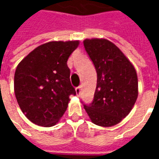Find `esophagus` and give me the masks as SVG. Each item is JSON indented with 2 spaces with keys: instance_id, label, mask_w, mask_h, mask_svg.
Returning a JSON list of instances; mask_svg holds the SVG:
<instances>
[{
  "instance_id": "obj_1",
  "label": "esophagus",
  "mask_w": 159,
  "mask_h": 159,
  "mask_svg": "<svg viewBox=\"0 0 159 159\" xmlns=\"http://www.w3.org/2000/svg\"><path fill=\"white\" fill-rule=\"evenodd\" d=\"M76 95H80V93H81V87H77V88H76Z\"/></svg>"
}]
</instances>
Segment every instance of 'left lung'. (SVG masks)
I'll return each mask as SVG.
<instances>
[{
    "label": "left lung",
    "mask_w": 159,
    "mask_h": 159,
    "mask_svg": "<svg viewBox=\"0 0 159 159\" xmlns=\"http://www.w3.org/2000/svg\"><path fill=\"white\" fill-rule=\"evenodd\" d=\"M83 45L97 72L93 102L84 105V109L94 124L114 126L129 115L136 101V70L123 52L108 40L85 39Z\"/></svg>",
    "instance_id": "obj_1"
}]
</instances>
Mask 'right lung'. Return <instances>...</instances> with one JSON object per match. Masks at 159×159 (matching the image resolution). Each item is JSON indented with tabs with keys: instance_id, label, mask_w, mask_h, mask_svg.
I'll return each mask as SVG.
<instances>
[{
	"instance_id": "obj_1",
	"label": "right lung",
	"mask_w": 159,
	"mask_h": 159,
	"mask_svg": "<svg viewBox=\"0 0 159 159\" xmlns=\"http://www.w3.org/2000/svg\"><path fill=\"white\" fill-rule=\"evenodd\" d=\"M79 41L49 42L21 60L14 74V93L20 109L36 125L54 126L76 90L70 81L67 60Z\"/></svg>"
}]
</instances>
